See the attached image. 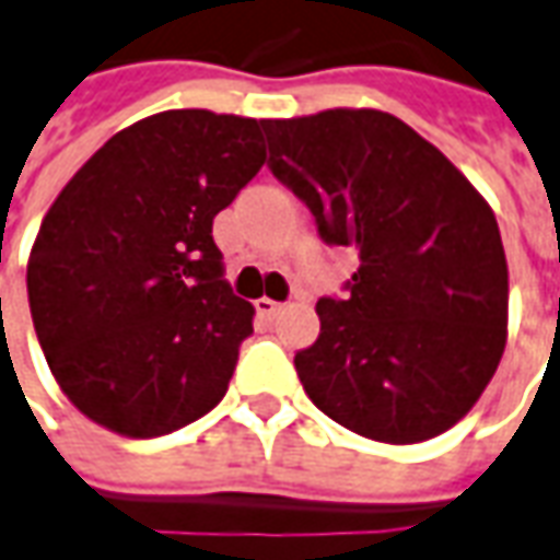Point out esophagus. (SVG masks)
Segmentation results:
<instances>
[{"label": "esophagus", "mask_w": 560, "mask_h": 560, "mask_svg": "<svg viewBox=\"0 0 560 560\" xmlns=\"http://www.w3.org/2000/svg\"><path fill=\"white\" fill-rule=\"evenodd\" d=\"M256 311L258 314H261V317H277V314H280V311H283V304L280 302H273V299H258L256 302Z\"/></svg>", "instance_id": "esophagus-1"}]
</instances>
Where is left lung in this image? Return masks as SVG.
I'll list each match as a JSON object with an SVG mask.
<instances>
[{"label": "left lung", "instance_id": "8db88e82", "mask_svg": "<svg viewBox=\"0 0 560 560\" xmlns=\"http://www.w3.org/2000/svg\"><path fill=\"white\" fill-rule=\"evenodd\" d=\"M268 167L329 246H357L345 299H319L295 353L304 393L353 433L415 445L451 430L506 347L509 271L491 207L396 115L326 109L261 121Z\"/></svg>", "mask_w": 560, "mask_h": 560}]
</instances>
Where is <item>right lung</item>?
Wrapping results in <instances>:
<instances>
[{
	"label": "right lung",
	"instance_id": "add662e5",
	"mask_svg": "<svg viewBox=\"0 0 560 560\" xmlns=\"http://www.w3.org/2000/svg\"><path fill=\"white\" fill-rule=\"evenodd\" d=\"M261 121L170 109L115 133L57 195L30 253L38 345L81 415L152 439L222 402L253 304L213 219L265 164Z\"/></svg>",
	"mask_w": 560,
	"mask_h": 560
}]
</instances>
